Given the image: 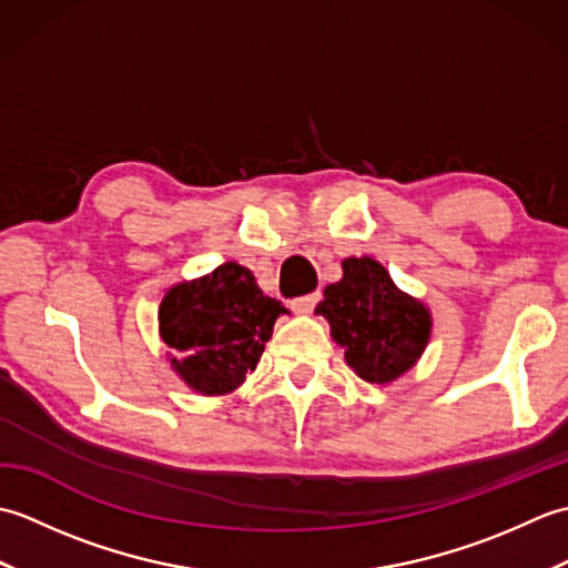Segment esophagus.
I'll list each match as a JSON object with an SVG mask.
<instances>
[{"instance_id":"esophagus-1","label":"esophagus","mask_w":568,"mask_h":568,"mask_svg":"<svg viewBox=\"0 0 568 568\" xmlns=\"http://www.w3.org/2000/svg\"><path fill=\"white\" fill-rule=\"evenodd\" d=\"M320 303V293H312V295H303V297H295L291 307L293 312H297V315H310L312 310H315V305Z\"/></svg>"}]
</instances>
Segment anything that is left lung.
Returning a JSON list of instances; mask_svg holds the SVG:
<instances>
[{"label":"left lung","instance_id":"1","mask_svg":"<svg viewBox=\"0 0 568 568\" xmlns=\"http://www.w3.org/2000/svg\"><path fill=\"white\" fill-rule=\"evenodd\" d=\"M342 281L324 287L317 315L329 322L358 378L388 385L413 368L432 336V310L400 291L385 265L371 256L342 261Z\"/></svg>","mask_w":568,"mask_h":568}]
</instances>
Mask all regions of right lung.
Wrapping results in <instances>:
<instances>
[{"label":"right lung","instance_id":"obj_1","mask_svg":"<svg viewBox=\"0 0 568 568\" xmlns=\"http://www.w3.org/2000/svg\"><path fill=\"white\" fill-rule=\"evenodd\" d=\"M283 303L263 295L244 265L226 261L202 277L175 283L159 307L168 364L190 390L207 397L234 393L258 366Z\"/></svg>","mask_w":568,"mask_h":568}]
</instances>
